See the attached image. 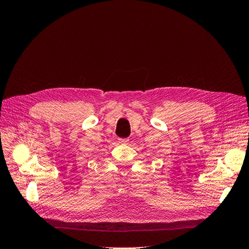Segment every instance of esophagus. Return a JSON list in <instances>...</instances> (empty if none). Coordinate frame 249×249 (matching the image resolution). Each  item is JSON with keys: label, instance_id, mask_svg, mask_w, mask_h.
Returning a JSON list of instances; mask_svg holds the SVG:
<instances>
[{"label": "esophagus", "instance_id": "1", "mask_svg": "<svg viewBox=\"0 0 249 249\" xmlns=\"http://www.w3.org/2000/svg\"><path fill=\"white\" fill-rule=\"evenodd\" d=\"M118 142L120 144H127L129 143V138H119Z\"/></svg>", "mask_w": 249, "mask_h": 249}]
</instances>
